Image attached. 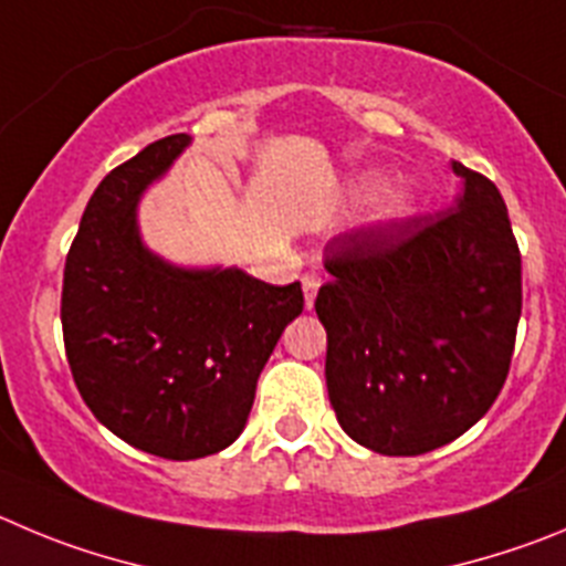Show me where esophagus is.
I'll return each mask as SVG.
<instances>
[{
	"label": "esophagus",
	"instance_id": "obj_1",
	"mask_svg": "<svg viewBox=\"0 0 566 566\" xmlns=\"http://www.w3.org/2000/svg\"><path fill=\"white\" fill-rule=\"evenodd\" d=\"M301 287H304V304H307V310H313L315 295H318V287H321L318 273H315V271L304 273V276H301Z\"/></svg>",
	"mask_w": 566,
	"mask_h": 566
}]
</instances>
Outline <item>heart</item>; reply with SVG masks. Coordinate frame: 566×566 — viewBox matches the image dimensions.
<instances>
[{"label":"heart","instance_id":"heart-1","mask_svg":"<svg viewBox=\"0 0 566 566\" xmlns=\"http://www.w3.org/2000/svg\"><path fill=\"white\" fill-rule=\"evenodd\" d=\"M371 178H357L355 195H366L371 189ZM413 209V192L405 184H385L377 195H374L371 206V223L374 226H396L402 223Z\"/></svg>","mask_w":566,"mask_h":566}]
</instances>
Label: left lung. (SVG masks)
Returning <instances> with one entry per match:
<instances>
[{"label":"left lung","mask_w":566,"mask_h":566,"mask_svg":"<svg viewBox=\"0 0 566 566\" xmlns=\"http://www.w3.org/2000/svg\"><path fill=\"white\" fill-rule=\"evenodd\" d=\"M455 209L343 234L326 248V388L348 438L421 455L478 424L509 377L522 259L503 195L480 172Z\"/></svg>","instance_id":"8db88e82"}]
</instances>
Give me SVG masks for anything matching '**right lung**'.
I'll return each mask as SVG.
<instances>
[{"mask_svg":"<svg viewBox=\"0 0 566 566\" xmlns=\"http://www.w3.org/2000/svg\"><path fill=\"white\" fill-rule=\"evenodd\" d=\"M189 142H153L99 181L69 248L61 295L83 402L125 443L167 461L237 441L259 374L304 310L298 282L273 287L240 268H181L145 245L142 195Z\"/></svg>","mask_w":566,"mask_h":566,"instance_id":"obj_1","label":"right lung"}]
</instances>
